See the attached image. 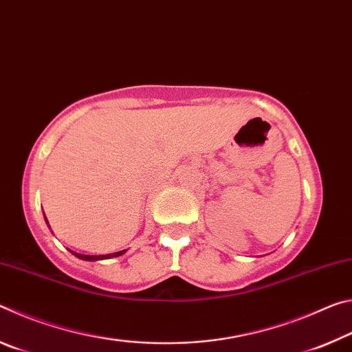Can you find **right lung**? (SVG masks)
<instances>
[{
  "label": "right lung",
  "mask_w": 352,
  "mask_h": 352,
  "mask_svg": "<svg viewBox=\"0 0 352 352\" xmlns=\"http://www.w3.org/2000/svg\"><path fill=\"white\" fill-rule=\"evenodd\" d=\"M46 220V217H45ZM47 223V220H46ZM71 253H73L76 258L83 259V261H102V259H110V258H118V256H121L127 252V250H121V252H116V253H110V254H80V253H76L73 250H69Z\"/></svg>",
  "instance_id": "obj_1"
}]
</instances>
